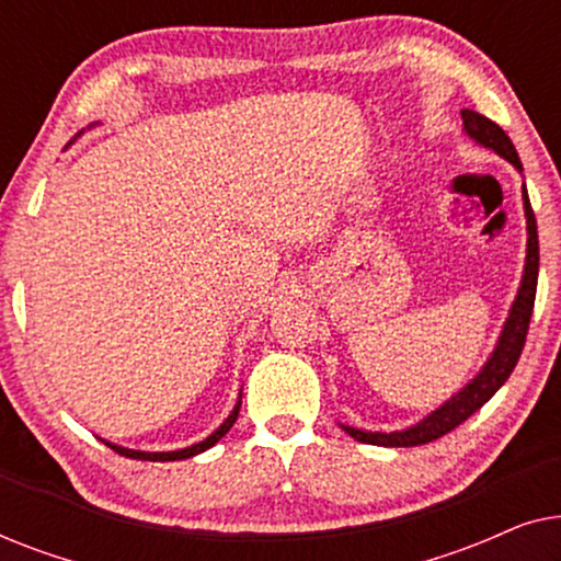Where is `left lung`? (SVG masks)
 <instances>
[{
	"label": "left lung",
	"mask_w": 561,
	"mask_h": 561,
	"mask_svg": "<svg viewBox=\"0 0 561 561\" xmlns=\"http://www.w3.org/2000/svg\"><path fill=\"white\" fill-rule=\"evenodd\" d=\"M462 133L470 137L472 142H478L480 148L493 150L495 156L508 160L518 173H524L520 158L516 148H513L511 137L503 133L495 122H490L482 114L472 110H462ZM520 198H524V214H526V263L524 275H520L518 294L513 298L508 317L503 321L501 336H497L493 352L485 359V365L480 367V373L467 382L465 388H459L455 396L447 398L439 409L426 413L424 419L416 424L401 428V432H365V428H355L347 424H340L352 439L363 444H375V447H419V444H428L439 436L449 434L451 428H457L462 421L472 416L474 411L482 409L490 398H493L505 380L511 378L513 367H516L520 350H524L528 321L534 313V298H536V280H539V232H536V217L528 202L526 183L520 186Z\"/></svg>",
	"instance_id": "obj_1"
}]
</instances>
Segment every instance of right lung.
Listing matches in <instances>:
<instances>
[{
	"label": "right lung",
	"instance_id": "right-lung-1",
	"mask_svg": "<svg viewBox=\"0 0 561 561\" xmlns=\"http://www.w3.org/2000/svg\"><path fill=\"white\" fill-rule=\"evenodd\" d=\"M76 137H81V133L76 135ZM76 137L68 145H73L76 142ZM240 405H242V390H240V398H237V403H234V409H232V413H229V416L225 419V424H221L217 432H211L209 436H206L204 442H198V444H191V447H186V449H173V451H142V449H129V447H122V444H112V442H106V439H102L106 447L110 449H114L117 451V455H122V457H129V459H145V462H175V459H188V457H196V455H202V451H206V449H211L214 444H217L221 436H225L229 428L234 426V421H237V416H240Z\"/></svg>",
	"mask_w": 561,
	"mask_h": 561
}]
</instances>
